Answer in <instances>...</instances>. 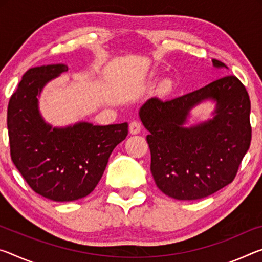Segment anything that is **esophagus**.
Masks as SVG:
<instances>
[{
  "label": "esophagus",
  "instance_id": "esophagus-1",
  "mask_svg": "<svg viewBox=\"0 0 262 262\" xmlns=\"http://www.w3.org/2000/svg\"><path fill=\"white\" fill-rule=\"evenodd\" d=\"M141 128H142V126H141V122L136 121V120H134V121H132L129 123V132L133 135L139 134V133L141 132Z\"/></svg>",
  "mask_w": 262,
  "mask_h": 262
}]
</instances>
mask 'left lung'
<instances>
[{
    "mask_svg": "<svg viewBox=\"0 0 262 262\" xmlns=\"http://www.w3.org/2000/svg\"><path fill=\"white\" fill-rule=\"evenodd\" d=\"M215 69H227L212 59ZM216 103L213 118L186 127L190 110ZM251 101L242 81L226 76L193 92L141 106V121L150 134V171L162 192L178 201L210 196L234 180L251 144Z\"/></svg>",
    "mask_w": 262,
    "mask_h": 262,
    "instance_id": "left-lung-1",
    "label": "left lung"
}]
</instances>
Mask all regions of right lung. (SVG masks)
Listing matches in <instances>:
<instances>
[{
  "label": "right lung",
  "mask_w": 262,
  "mask_h": 262,
  "mask_svg": "<svg viewBox=\"0 0 262 262\" xmlns=\"http://www.w3.org/2000/svg\"><path fill=\"white\" fill-rule=\"evenodd\" d=\"M69 68L43 65L24 73L8 105L11 160L30 188L55 202L84 198L95 189L112 151L128 134V123L94 126L80 121L52 127L41 116L44 86Z\"/></svg>",
  "instance_id": "obj_1"
}]
</instances>
